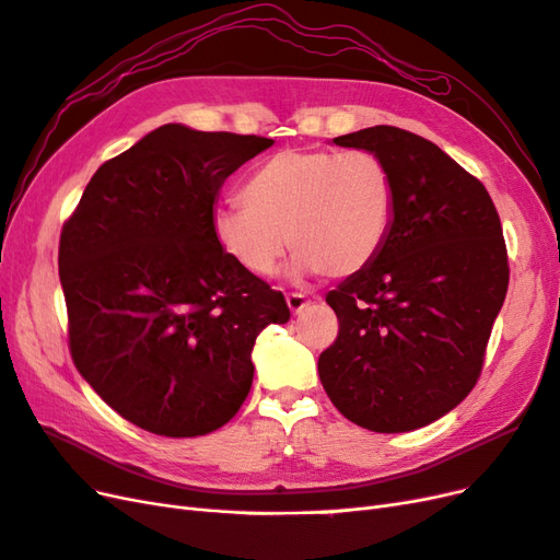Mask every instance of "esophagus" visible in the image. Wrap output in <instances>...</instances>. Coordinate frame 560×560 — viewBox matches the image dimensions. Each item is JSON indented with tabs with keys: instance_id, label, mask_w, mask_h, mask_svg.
Returning <instances> with one entry per match:
<instances>
[{
	"instance_id": "esophagus-1",
	"label": "esophagus",
	"mask_w": 560,
	"mask_h": 560,
	"mask_svg": "<svg viewBox=\"0 0 560 560\" xmlns=\"http://www.w3.org/2000/svg\"><path fill=\"white\" fill-rule=\"evenodd\" d=\"M287 306H290L292 315H299V313H303V311H306V308L311 306V299L303 296V294L292 292V294H287Z\"/></svg>"
}]
</instances>
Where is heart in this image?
<instances>
[{
    "label": "heart",
    "mask_w": 560,
    "mask_h": 560,
    "mask_svg": "<svg viewBox=\"0 0 560 560\" xmlns=\"http://www.w3.org/2000/svg\"><path fill=\"white\" fill-rule=\"evenodd\" d=\"M395 217V186L371 151L284 149L243 186V202L212 212V233L252 276H270L296 249L292 276L348 278L383 247Z\"/></svg>",
    "instance_id": "heart-1"
}]
</instances>
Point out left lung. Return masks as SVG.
<instances>
[{"label":"left lung","instance_id":"8db88e82","mask_svg":"<svg viewBox=\"0 0 560 560\" xmlns=\"http://www.w3.org/2000/svg\"><path fill=\"white\" fill-rule=\"evenodd\" d=\"M331 142L387 165L395 217L374 261L327 294L341 327L319 381L354 425L411 432L477 385L510 284L500 217L486 186L420 135L374 126Z\"/></svg>","mask_w":560,"mask_h":560}]
</instances>
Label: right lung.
Masks as SVG:
<instances>
[{"label": "right lung", "mask_w": 560, "mask_h": 560, "mask_svg": "<svg viewBox=\"0 0 560 560\" xmlns=\"http://www.w3.org/2000/svg\"><path fill=\"white\" fill-rule=\"evenodd\" d=\"M257 135L165 124L97 167L60 233V284L79 374L151 434L202 436L249 395L252 348L290 319L284 296L219 247L224 179Z\"/></svg>", "instance_id": "right-lung-1"}]
</instances>
